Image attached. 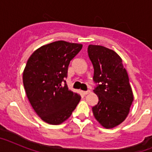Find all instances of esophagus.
<instances>
[{
	"label": "esophagus",
	"mask_w": 152,
	"mask_h": 152,
	"mask_svg": "<svg viewBox=\"0 0 152 152\" xmlns=\"http://www.w3.org/2000/svg\"><path fill=\"white\" fill-rule=\"evenodd\" d=\"M91 92V91H89V90H88V91H82V94L84 95H87L88 94H89V93Z\"/></svg>",
	"instance_id": "34e87169"
}]
</instances>
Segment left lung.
Returning <instances> with one entry per match:
<instances>
[{
    "mask_svg": "<svg viewBox=\"0 0 152 152\" xmlns=\"http://www.w3.org/2000/svg\"><path fill=\"white\" fill-rule=\"evenodd\" d=\"M88 56L94 66V92L99 101L92 107L95 119L106 129L123 123L129 113L133 94L122 58L113 50L89 45Z\"/></svg>",
    "mask_w": 152,
    "mask_h": 152,
    "instance_id": "obj_1",
    "label": "left lung"
}]
</instances>
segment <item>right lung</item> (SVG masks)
I'll return each mask as SVG.
<instances>
[{
    "label": "right lung",
    "mask_w": 152,
    "mask_h": 152,
    "mask_svg": "<svg viewBox=\"0 0 152 152\" xmlns=\"http://www.w3.org/2000/svg\"><path fill=\"white\" fill-rule=\"evenodd\" d=\"M82 45L57 41L36 49L23 74L26 96L35 112L45 123L58 125L71 116L80 96L68 90L66 81L70 61Z\"/></svg>",
    "instance_id": "obj_1"
}]
</instances>
